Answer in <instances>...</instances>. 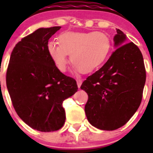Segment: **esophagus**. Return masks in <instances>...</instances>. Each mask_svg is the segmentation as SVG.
Segmentation results:
<instances>
[{
	"mask_svg": "<svg viewBox=\"0 0 153 153\" xmlns=\"http://www.w3.org/2000/svg\"><path fill=\"white\" fill-rule=\"evenodd\" d=\"M82 83H83V82H82V80H81V79H77V80H76V83H77L78 88H80L81 85H82Z\"/></svg>",
	"mask_w": 153,
	"mask_h": 153,
	"instance_id": "34e87169",
	"label": "esophagus"
}]
</instances>
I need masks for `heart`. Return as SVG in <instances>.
I'll list each match as a JSON object with an SVG mask.
<instances>
[{
    "mask_svg": "<svg viewBox=\"0 0 153 153\" xmlns=\"http://www.w3.org/2000/svg\"><path fill=\"white\" fill-rule=\"evenodd\" d=\"M58 40L59 44L48 43L47 52L61 72L67 70L68 54L75 71L89 74L106 61L111 50L109 38L100 32L67 31L60 33Z\"/></svg>",
    "mask_w": 153,
    "mask_h": 153,
    "instance_id": "heart-1",
    "label": "heart"
}]
</instances>
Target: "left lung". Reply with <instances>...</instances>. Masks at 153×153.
<instances>
[{
    "label": "left lung",
    "instance_id": "1",
    "mask_svg": "<svg viewBox=\"0 0 153 153\" xmlns=\"http://www.w3.org/2000/svg\"><path fill=\"white\" fill-rule=\"evenodd\" d=\"M116 51L80 88L88 94L85 106L87 120L102 130H114L125 125L141 103L146 70L141 51L126 35L117 29Z\"/></svg>",
    "mask_w": 153,
    "mask_h": 153
}]
</instances>
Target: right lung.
Instances as JSON below:
<instances>
[{
  "instance_id": "right-lung-1",
  "label": "right lung",
  "mask_w": 153,
  "mask_h": 153,
  "mask_svg": "<svg viewBox=\"0 0 153 153\" xmlns=\"http://www.w3.org/2000/svg\"><path fill=\"white\" fill-rule=\"evenodd\" d=\"M60 27L39 28L24 37L13 48L7 71V87L15 111L40 132L63 126V102L78 90L75 79L62 74L47 52L48 40Z\"/></svg>"
}]
</instances>
